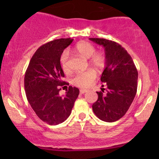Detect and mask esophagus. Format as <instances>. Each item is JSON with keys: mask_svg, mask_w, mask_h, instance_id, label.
Returning a JSON list of instances; mask_svg holds the SVG:
<instances>
[{"mask_svg": "<svg viewBox=\"0 0 159 159\" xmlns=\"http://www.w3.org/2000/svg\"><path fill=\"white\" fill-rule=\"evenodd\" d=\"M80 93H82V94H83V93L88 92V90H87V89H80Z\"/></svg>", "mask_w": 159, "mask_h": 159, "instance_id": "esophagus-1", "label": "esophagus"}]
</instances>
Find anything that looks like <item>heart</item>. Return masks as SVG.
<instances>
[{"label": "heart", "instance_id": "heart-1", "mask_svg": "<svg viewBox=\"0 0 159 159\" xmlns=\"http://www.w3.org/2000/svg\"><path fill=\"white\" fill-rule=\"evenodd\" d=\"M74 51L85 58H90V63L97 69H102L106 63V57L103 53H95V48L86 41L79 42L74 48ZM61 65L64 72H69V53L66 51L61 56ZM96 78V72L93 69L77 73L72 79V83L80 88H88L92 85Z\"/></svg>", "mask_w": 159, "mask_h": 159}]
</instances>
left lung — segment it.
<instances>
[{
    "instance_id": "1",
    "label": "left lung",
    "mask_w": 159,
    "mask_h": 159,
    "mask_svg": "<svg viewBox=\"0 0 159 159\" xmlns=\"http://www.w3.org/2000/svg\"><path fill=\"white\" fill-rule=\"evenodd\" d=\"M89 39L103 47L106 57L101 80L106 86V92L103 93L105 88L97 92L98 98L93 104V111L101 120L113 122L126 114L135 97L138 70L129 54L117 43L103 38Z\"/></svg>"
}]
</instances>
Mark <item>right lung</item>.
<instances>
[{
	"label": "right lung",
	"mask_w": 159,
	"mask_h": 159,
	"mask_svg": "<svg viewBox=\"0 0 159 159\" xmlns=\"http://www.w3.org/2000/svg\"><path fill=\"white\" fill-rule=\"evenodd\" d=\"M72 41L61 38L42 45L32 56L25 72L27 101L37 116L50 125H58L68 118L80 93L77 88L69 86L64 96L59 95L62 87L68 84L62 80L64 74L61 56Z\"/></svg>",
	"instance_id": "right-lung-1"
}]
</instances>
